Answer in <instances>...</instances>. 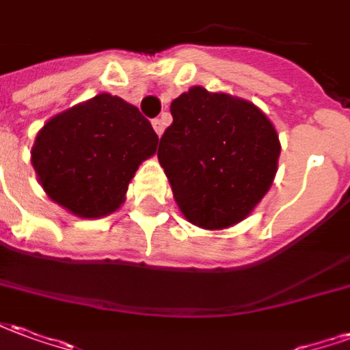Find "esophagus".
<instances>
[{
    "instance_id": "esophagus-1",
    "label": "esophagus",
    "mask_w": 350,
    "mask_h": 350,
    "mask_svg": "<svg viewBox=\"0 0 350 350\" xmlns=\"http://www.w3.org/2000/svg\"><path fill=\"white\" fill-rule=\"evenodd\" d=\"M152 125H153V129H155V133H157V137H161V135L165 133V127H167V123H165V120H163V118L153 120Z\"/></svg>"
}]
</instances>
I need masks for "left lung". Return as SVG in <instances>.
Wrapping results in <instances>:
<instances>
[{
	"instance_id": "8db88e82",
	"label": "left lung",
	"mask_w": 350,
	"mask_h": 350,
	"mask_svg": "<svg viewBox=\"0 0 350 350\" xmlns=\"http://www.w3.org/2000/svg\"><path fill=\"white\" fill-rule=\"evenodd\" d=\"M172 125L161 137L165 168L183 217L206 230L234 227L273 183L281 153L270 118L251 100L189 88L170 103Z\"/></svg>"
}]
</instances>
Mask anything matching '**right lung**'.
I'll return each mask as SVG.
<instances>
[{
	"mask_svg": "<svg viewBox=\"0 0 350 350\" xmlns=\"http://www.w3.org/2000/svg\"><path fill=\"white\" fill-rule=\"evenodd\" d=\"M152 123L118 95L99 93L52 116L35 137L31 165L44 193L82 219L120 210L142 161L157 152Z\"/></svg>",
	"mask_w": 350,
	"mask_h": 350,
	"instance_id": "add662e5",
	"label": "right lung"
}]
</instances>
